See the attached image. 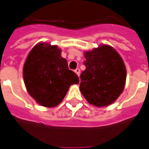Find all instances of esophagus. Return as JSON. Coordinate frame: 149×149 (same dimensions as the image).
Instances as JSON below:
<instances>
[{
	"label": "esophagus",
	"mask_w": 149,
	"mask_h": 149,
	"mask_svg": "<svg viewBox=\"0 0 149 149\" xmlns=\"http://www.w3.org/2000/svg\"><path fill=\"white\" fill-rule=\"evenodd\" d=\"M75 73H76V74L77 75L78 77H79V76H80V69H75Z\"/></svg>",
	"instance_id": "1"
}]
</instances>
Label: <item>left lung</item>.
<instances>
[{
    "label": "left lung",
    "mask_w": 149,
    "mask_h": 149,
    "mask_svg": "<svg viewBox=\"0 0 149 149\" xmlns=\"http://www.w3.org/2000/svg\"><path fill=\"white\" fill-rule=\"evenodd\" d=\"M86 66L81 73L80 91L97 107L111 105L122 93L126 69L122 57L111 46L102 44L84 53Z\"/></svg>",
    "instance_id": "8db88e82"
}]
</instances>
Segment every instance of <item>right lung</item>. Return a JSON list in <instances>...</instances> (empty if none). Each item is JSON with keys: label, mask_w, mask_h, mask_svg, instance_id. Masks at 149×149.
<instances>
[{"label": "right lung", "mask_w": 149, "mask_h": 149, "mask_svg": "<svg viewBox=\"0 0 149 149\" xmlns=\"http://www.w3.org/2000/svg\"><path fill=\"white\" fill-rule=\"evenodd\" d=\"M58 46L46 42L36 44L30 51L23 69L25 87L41 106L54 107L60 103L79 78L69 70L67 60Z\"/></svg>", "instance_id": "add662e5"}]
</instances>
